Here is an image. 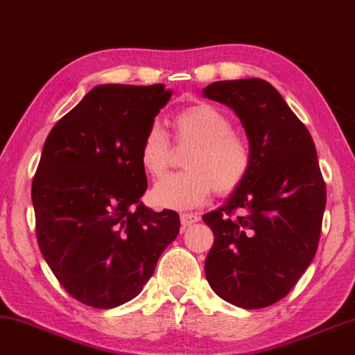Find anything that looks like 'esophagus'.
I'll use <instances>...</instances> for the list:
<instances>
[{
  "label": "esophagus",
  "instance_id": "esophagus-1",
  "mask_svg": "<svg viewBox=\"0 0 355 355\" xmlns=\"http://www.w3.org/2000/svg\"><path fill=\"white\" fill-rule=\"evenodd\" d=\"M180 220H182L183 228H188V226L198 223L199 215L198 214H182L180 215Z\"/></svg>",
  "mask_w": 355,
  "mask_h": 355
}]
</instances>
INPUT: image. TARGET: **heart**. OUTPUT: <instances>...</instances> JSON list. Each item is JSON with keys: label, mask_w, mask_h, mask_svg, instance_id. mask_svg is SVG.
<instances>
[{"label": "heart", "mask_w": 355, "mask_h": 355, "mask_svg": "<svg viewBox=\"0 0 355 355\" xmlns=\"http://www.w3.org/2000/svg\"><path fill=\"white\" fill-rule=\"evenodd\" d=\"M178 146H194L184 167L159 180L151 191L157 207L194 209L210 198L211 191L230 196L241 188L252 168V151L247 141L232 132V124L209 103H194L173 118ZM172 161V144L161 125L153 124L140 145V162L151 177H161Z\"/></svg>", "instance_id": "heart-1"}]
</instances>
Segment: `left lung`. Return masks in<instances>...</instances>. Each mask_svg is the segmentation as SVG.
Instances as JSON below:
<instances>
[{
  "instance_id": "left-lung-1",
  "label": "left lung",
  "mask_w": 355,
  "mask_h": 355,
  "mask_svg": "<svg viewBox=\"0 0 355 355\" xmlns=\"http://www.w3.org/2000/svg\"><path fill=\"white\" fill-rule=\"evenodd\" d=\"M204 95L239 116L252 151L245 182L202 216L215 236L205 277L228 303L261 309L288 295L313 261L325 182L309 130L268 81H216Z\"/></svg>"
}]
</instances>
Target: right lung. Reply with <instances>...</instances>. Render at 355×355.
I'll list each match as a JSON object with an SVG mask.
<instances>
[{"mask_svg":"<svg viewBox=\"0 0 355 355\" xmlns=\"http://www.w3.org/2000/svg\"><path fill=\"white\" fill-rule=\"evenodd\" d=\"M164 84L94 87L47 135L31 183L36 239L73 298L110 309L135 298L180 231L148 209L140 145L171 100Z\"/></svg>","mask_w":355,"mask_h":355,"instance_id":"add662e5","label":"right lung"}]
</instances>
